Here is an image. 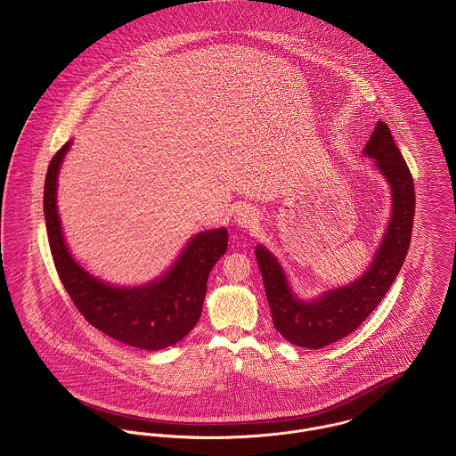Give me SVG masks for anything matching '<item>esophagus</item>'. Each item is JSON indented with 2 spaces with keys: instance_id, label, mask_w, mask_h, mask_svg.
<instances>
[{
  "instance_id": "esophagus-1",
  "label": "esophagus",
  "mask_w": 456,
  "mask_h": 456,
  "mask_svg": "<svg viewBox=\"0 0 456 456\" xmlns=\"http://www.w3.org/2000/svg\"><path fill=\"white\" fill-rule=\"evenodd\" d=\"M234 222L244 231H253L255 225L258 224V216H256L253 208L244 207V208H240L236 215H234Z\"/></svg>"
}]
</instances>
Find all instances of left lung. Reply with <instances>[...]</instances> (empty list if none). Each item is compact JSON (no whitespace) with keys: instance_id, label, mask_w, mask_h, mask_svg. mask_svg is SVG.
I'll return each mask as SVG.
<instances>
[{"instance_id":"left-lung-1","label":"left lung","mask_w":456,"mask_h":456,"mask_svg":"<svg viewBox=\"0 0 456 456\" xmlns=\"http://www.w3.org/2000/svg\"><path fill=\"white\" fill-rule=\"evenodd\" d=\"M363 155L374 160L389 186L391 215L374 258L362 275L349 284L303 299L293 291L286 270L267 246L255 248L273 327L296 346L323 348L358 329L393 286L410 248L415 216L413 179L384 122H377Z\"/></svg>"}]
</instances>
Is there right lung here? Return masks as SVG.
I'll return each instance as SVG.
<instances>
[{
	"label": "right lung",
	"instance_id": "right-lung-1",
	"mask_svg": "<svg viewBox=\"0 0 456 456\" xmlns=\"http://www.w3.org/2000/svg\"><path fill=\"white\" fill-rule=\"evenodd\" d=\"M72 141L50 161L45 183V220L54 267L86 321L110 338L159 351L186 338L201 317L210 270L227 249V229L194 234L160 277L139 286H113L74 258L65 241L56 207L58 174Z\"/></svg>",
	"mask_w": 456,
	"mask_h": 456
}]
</instances>
